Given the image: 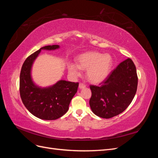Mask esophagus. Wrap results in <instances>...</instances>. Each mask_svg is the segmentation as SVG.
<instances>
[{
    "label": "esophagus",
    "instance_id": "34e87169",
    "mask_svg": "<svg viewBox=\"0 0 158 158\" xmlns=\"http://www.w3.org/2000/svg\"><path fill=\"white\" fill-rule=\"evenodd\" d=\"M85 86H86V85H85L84 84H82V83H80V84H79V88H80V89L84 88H85Z\"/></svg>",
    "mask_w": 158,
    "mask_h": 158
}]
</instances>
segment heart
Returning <instances> with one entry per match:
<instances>
[{
    "label": "heart",
    "instance_id": "obj_1",
    "mask_svg": "<svg viewBox=\"0 0 158 158\" xmlns=\"http://www.w3.org/2000/svg\"><path fill=\"white\" fill-rule=\"evenodd\" d=\"M78 64L69 63V73L74 77L82 74V69H87L86 76L89 82L98 84L106 80L111 70L113 60L109 54H102L96 51H89L79 55Z\"/></svg>",
    "mask_w": 158,
    "mask_h": 158
}]
</instances>
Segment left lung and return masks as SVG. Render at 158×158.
I'll list each match as a JSON object with an SVG mask.
<instances>
[{"label":"left lung","mask_w":158,"mask_h":158,"mask_svg":"<svg viewBox=\"0 0 158 158\" xmlns=\"http://www.w3.org/2000/svg\"><path fill=\"white\" fill-rule=\"evenodd\" d=\"M136 66L131 59L119 64L102 83L90 85L89 106L97 116L109 118L117 116L128 107L137 90Z\"/></svg>","instance_id":"8db88e82"}]
</instances>
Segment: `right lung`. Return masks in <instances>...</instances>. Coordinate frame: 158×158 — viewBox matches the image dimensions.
Wrapping results in <instances>:
<instances>
[{
	"label": "right lung",
	"instance_id": "add662e5",
	"mask_svg": "<svg viewBox=\"0 0 158 158\" xmlns=\"http://www.w3.org/2000/svg\"><path fill=\"white\" fill-rule=\"evenodd\" d=\"M59 45H47L30 55L23 63L20 76V94L26 109L36 117L44 120H55L69 110V104L77 92L78 82L59 80L47 88H40L33 82L32 64L42 49L55 50Z\"/></svg>",
	"mask_w": 158,
	"mask_h": 158
}]
</instances>
